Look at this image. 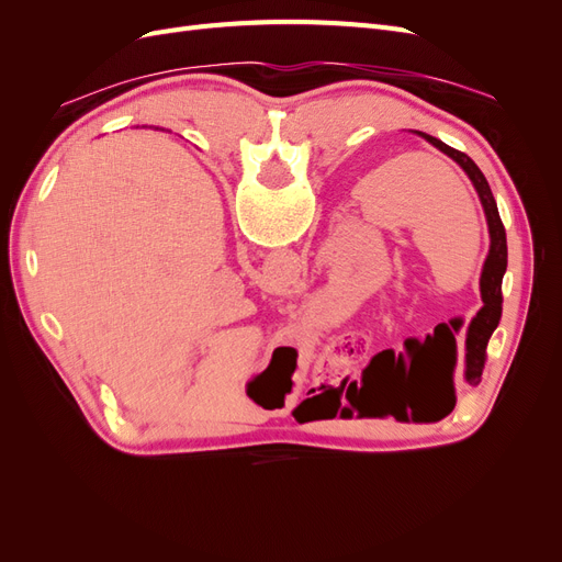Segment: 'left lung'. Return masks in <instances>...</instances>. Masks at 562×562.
I'll use <instances>...</instances> for the list:
<instances>
[{
    "label": "left lung",
    "instance_id": "obj_1",
    "mask_svg": "<svg viewBox=\"0 0 562 562\" xmlns=\"http://www.w3.org/2000/svg\"><path fill=\"white\" fill-rule=\"evenodd\" d=\"M419 138L427 140L429 145H434L436 149L443 151L446 157H450L462 171L467 173V178L471 180L475 194L481 199V206L487 220V234H490V250H487V258L483 262V271H481V300H483V307L479 310L469 323L467 328V353H464V380L475 386L483 378V368L487 361V342L492 333L499 326V318H502V279H504V271H506V229L502 225V217L497 211V201L492 196L490 184L485 180V176L481 173V168L473 164L471 157H467L464 151H459L450 145H446L443 140L434 138V135H427L422 131H415ZM454 405H450L452 411ZM446 411V415L450 413Z\"/></svg>",
    "mask_w": 562,
    "mask_h": 562
}]
</instances>
